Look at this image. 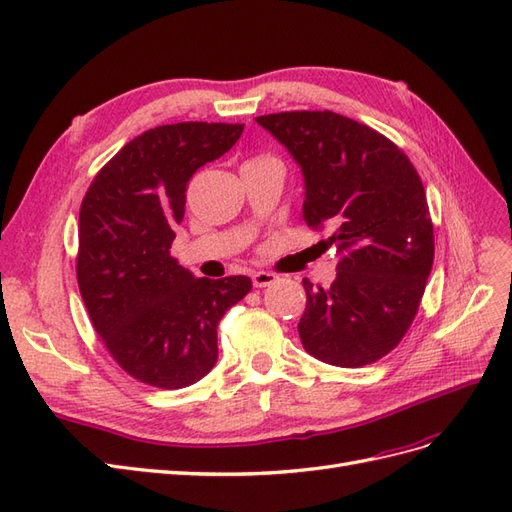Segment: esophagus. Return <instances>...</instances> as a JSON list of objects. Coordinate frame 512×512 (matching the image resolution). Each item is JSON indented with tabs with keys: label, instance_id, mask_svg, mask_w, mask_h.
I'll return each mask as SVG.
<instances>
[{
	"label": "esophagus",
	"instance_id": "1",
	"mask_svg": "<svg viewBox=\"0 0 512 512\" xmlns=\"http://www.w3.org/2000/svg\"><path fill=\"white\" fill-rule=\"evenodd\" d=\"M277 282V275L275 273H269V271H256L252 275V284L254 288H265V286H271Z\"/></svg>",
	"mask_w": 512,
	"mask_h": 512
}]
</instances>
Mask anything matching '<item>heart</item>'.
I'll use <instances>...</instances> for the list:
<instances>
[{"instance_id": "b5f03b06", "label": "heart", "mask_w": 512, "mask_h": 512, "mask_svg": "<svg viewBox=\"0 0 512 512\" xmlns=\"http://www.w3.org/2000/svg\"><path fill=\"white\" fill-rule=\"evenodd\" d=\"M256 160H273V158H256Z\"/></svg>"}]
</instances>
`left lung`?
Wrapping results in <instances>:
<instances>
[{
  "mask_svg": "<svg viewBox=\"0 0 512 512\" xmlns=\"http://www.w3.org/2000/svg\"><path fill=\"white\" fill-rule=\"evenodd\" d=\"M305 177L303 220L329 228L339 254L329 288L303 280V348L318 361L363 367L408 333L433 265V224L423 181L393 141L333 111L256 117Z\"/></svg>",
  "mask_w": 512,
  "mask_h": 512,
  "instance_id": "1",
  "label": "left lung"
}]
</instances>
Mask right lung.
Returning a JSON list of instances; mask_svg holds the SVG:
<instances>
[{
  "label": "right lung",
  "mask_w": 512,
  "mask_h": 512,
  "mask_svg": "<svg viewBox=\"0 0 512 512\" xmlns=\"http://www.w3.org/2000/svg\"><path fill=\"white\" fill-rule=\"evenodd\" d=\"M241 132L207 121L147 130L100 168L81 203L76 280L89 320L115 363L156 389L209 374L222 316L252 290L250 277H194L170 256L188 181Z\"/></svg>",
  "instance_id": "add662e5"
}]
</instances>
